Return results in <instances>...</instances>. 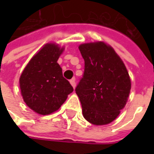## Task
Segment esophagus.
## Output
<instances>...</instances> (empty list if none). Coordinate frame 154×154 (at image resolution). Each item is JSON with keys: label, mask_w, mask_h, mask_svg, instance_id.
<instances>
[{"label": "esophagus", "mask_w": 154, "mask_h": 154, "mask_svg": "<svg viewBox=\"0 0 154 154\" xmlns=\"http://www.w3.org/2000/svg\"><path fill=\"white\" fill-rule=\"evenodd\" d=\"M70 84L72 85V86H73L74 88L75 87V79H74V78H73L72 80H70Z\"/></svg>", "instance_id": "1"}]
</instances>
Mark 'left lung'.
Instances as JSON below:
<instances>
[{
    "label": "left lung",
    "instance_id": "1",
    "mask_svg": "<svg viewBox=\"0 0 154 154\" xmlns=\"http://www.w3.org/2000/svg\"><path fill=\"white\" fill-rule=\"evenodd\" d=\"M85 70L75 88L82 113L94 125L113 122L124 108L131 81L123 62L114 49L103 42L79 46Z\"/></svg>",
    "mask_w": 154,
    "mask_h": 154
}]
</instances>
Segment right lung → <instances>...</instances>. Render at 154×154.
<instances>
[{"label": "right lung", "instance_id": "1", "mask_svg": "<svg viewBox=\"0 0 154 154\" xmlns=\"http://www.w3.org/2000/svg\"><path fill=\"white\" fill-rule=\"evenodd\" d=\"M64 48L47 44L33 56L20 78L25 103L36 113L49 115L56 111L74 91L57 63Z\"/></svg>", "mask_w": 154, "mask_h": 154}]
</instances>
